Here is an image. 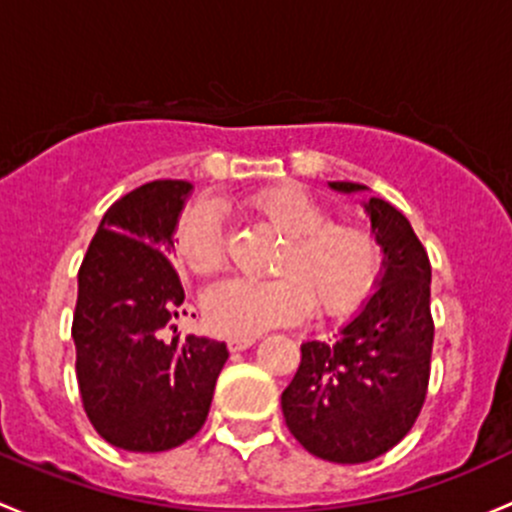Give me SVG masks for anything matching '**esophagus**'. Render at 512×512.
Instances as JSON below:
<instances>
[{"instance_id":"1","label":"esophagus","mask_w":512,"mask_h":512,"mask_svg":"<svg viewBox=\"0 0 512 512\" xmlns=\"http://www.w3.org/2000/svg\"><path fill=\"white\" fill-rule=\"evenodd\" d=\"M254 342H256L254 335L251 337H229V340H226V345H229L231 352H241V350H249Z\"/></svg>"}]
</instances>
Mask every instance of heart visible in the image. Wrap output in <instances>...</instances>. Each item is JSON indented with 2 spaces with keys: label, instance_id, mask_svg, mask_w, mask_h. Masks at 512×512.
Returning <instances> with one entry per match:
<instances>
[{
  "label": "heart",
  "instance_id": "b5f03b06",
  "mask_svg": "<svg viewBox=\"0 0 512 512\" xmlns=\"http://www.w3.org/2000/svg\"><path fill=\"white\" fill-rule=\"evenodd\" d=\"M251 214L283 236L271 281H224L204 295V318L219 335L251 337L293 325L313 308L315 318L355 315L377 288L384 246L360 221H330V212L300 187L281 184L251 194ZM177 256L197 276L224 263L217 209L194 204L177 226Z\"/></svg>",
  "mask_w": 512,
  "mask_h": 512
}]
</instances>
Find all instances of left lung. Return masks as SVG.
<instances>
[{"label": "left lung", "mask_w": 512, "mask_h": 512, "mask_svg": "<svg viewBox=\"0 0 512 512\" xmlns=\"http://www.w3.org/2000/svg\"><path fill=\"white\" fill-rule=\"evenodd\" d=\"M330 187L367 189L355 182ZM365 212L384 246L379 288L333 342L300 345V367L281 394L286 426L300 446L333 463H365L394 449L424 407L431 374L429 256L392 204L370 197Z\"/></svg>", "instance_id": "obj_1"}]
</instances>
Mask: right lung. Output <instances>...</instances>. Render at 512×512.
Segmentation results:
<instances>
[{
  "label": "right lung",
  "instance_id": "1",
  "mask_svg": "<svg viewBox=\"0 0 512 512\" xmlns=\"http://www.w3.org/2000/svg\"><path fill=\"white\" fill-rule=\"evenodd\" d=\"M189 189L182 179H157L125 194L78 268L71 328L78 392L100 439L123 451H170L192 439L229 360L224 342L162 337L184 313V288L167 254Z\"/></svg>",
  "mask_w": 512,
  "mask_h": 512
}]
</instances>
